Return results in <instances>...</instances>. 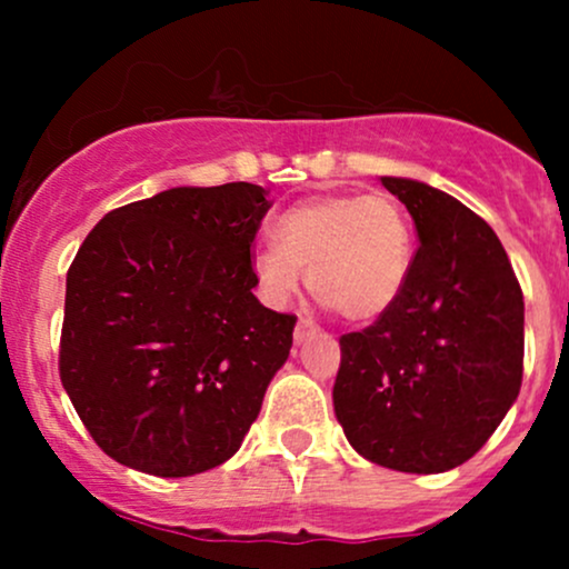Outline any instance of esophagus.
<instances>
[{"label":"esophagus","instance_id":"34e87169","mask_svg":"<svg viewBox=\"0 0 569 569\" xmlns=\"http://www.w3.org/2000/svg\"><path fill=\"white\" fill-rule=\"evenodd\" d=\"M318 331V326L310 321V318H299L297 321V329H293V342L302 345L307 337H312Z\"/></svg>","mask_w":569,"mask_h":569}]
</instances>
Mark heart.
Listing matches in <instances>:
<instances>
[{"label":"heart","mask_w":569,"mask_h":569,"mask_svg":"<svg viewBox=\"0 0 569 569\" xmlns=\"http://www.w3.org/2000/svg\"><path fill=\"white\" fill-rule=\"evenodd\" d=\"M415 227L393 194H321L276 221V243L253 251L264 293L286 302L302 283L345 321H375L401 299L415 264Z\"/></svg>","instance_id":"b5f03b06"}]
</instances>
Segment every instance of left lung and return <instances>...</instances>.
<instances>
[{"mask_svg": "<svg viewBox=\"0 0 569 569\" xmlns=\"http://www.w3.org/2000/svg\"><path fill=\"white\" fill-rule=\"evenodd\" d=\"M420 246L401 299L339 337L335 411L358 455L441 473L485 447L521 388L525 299L485 219L422 181L385 176Z\"/></svg>", "mask_w": 569, "mask_h": 569, "instance_id": "left-lung-1", "label": "left lung"}]
</instances>
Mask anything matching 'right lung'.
<instances>
[{"label": "right lung", "mask_w": 569, "mask_h": 569, "mask_svg": "<svg viewBox=\"0 0 569 569\" xmlns=\"http://www.w3.org/2000/svg\"><path fill=\"white\" fill-rule=\"evenodd\" d=\"M270 192L176 187L114 208L67 272L58 371L112 460L179 479L238 452L293 342L253 297Z\"/></svg>", "instance_id": "obj_1"}]
</instances>
